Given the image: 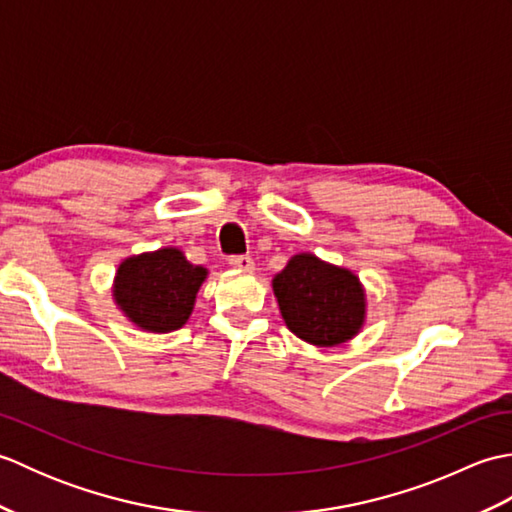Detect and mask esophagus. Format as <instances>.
<instances>
[{"label": "esophagus", "mask_w": 512, "mask_h": 512, "mask_svg": "<svg viewBox=\"0 0 512 512\" xmlns=\"http://www.w3.org/2000/svg\"><path fill=\"white\" fill-rule=\"evenodd\" d=\"M228 264H231L235 270H242V273H253L255 270V262L248 255H235L228 259Z\"/></svg>", "instance_id": "34e87169"}]
</instances>
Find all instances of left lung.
I'll use <instances>...</instances> for the list:
<instances>
[{"label": "left lung", "instance_id": "left-lung-1", "mask_svg": "<svg viewBox=\"0 0 512 512\" xmlns=\"http://www.w3.org/2000/svg\"><path fill=\"white\" fill-rule=\"evenodd\" d=\"M273 292L288 330L310 345H343L365 325L367 295L361 279L350 268L312 253L290 257L273 277Z\"/></svg>", "mask_w": 512, "mask_h": 512}]
</instances>
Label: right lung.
Wrapping results in <instances>:
<instances>
[{"mask_svg": "<svg viewBox=\"0 0 512 512\" xmlns=\"http://www.w3.org/2000/svg\"><path fill=\"white\" fill-rule=\"evenodd\" d=\"M206 277L204 266H193L180 248L165 246L123 259L112 297L138 330L167 334L189 321Z\"/></svg>", "mask_w": 512, "mask_h": 512, "instance_id": "obj_1", "label": "right lung"}]
</instances>
